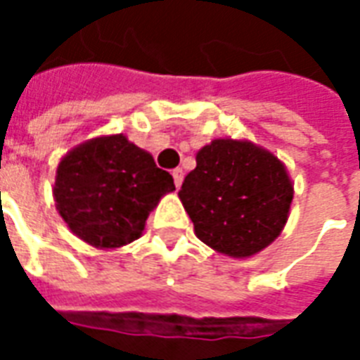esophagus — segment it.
Listing matches in <instances>:
<instances>
[{
  "label": "esophagus",
  "mask_w": 360,
  "mask_h": 360,
  "mask_svg": "<svg viewBox=\"0 0 360 360\" xmlns=\"http://www.w3.org/2000/svg\"><path fill=\"white\" fill-rule=\"evenodd\" d=\"M173 181H175V187L179 188L181 183H183V177H185V173H183V169L181 167H177V169H173Z\"/></svg>",
  "instance_id": "esophagus-1"
}]
</instances>
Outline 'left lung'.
Returning <instances> with one entry per match:
<instances>
[{
	"instance_id": "8db88e82",
	"label": "left lung",
	"mask_w": 360,
	"mask_h": 360,
	"mask_svg": "<svg viewBox=\"0 0 360 360\" xmlns=\"http://www.w3.org/2000/svg\"><path fill=\"white\" fill-rule=\"evenodd\" d=\"M293 193L285 164L270 150L216 139L196 152L179 198L204 245L226 257L250 258L283 231Z\"/></svg>"
}]
</instances>
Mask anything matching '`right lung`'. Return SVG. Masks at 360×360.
<instances>
[{
  "label": "right lung",
  "mask_w": 360,
  "mask_h": 360,
  "mask_svg": "<svg viewBox=\"0 0 360 360\" xmlns=\"http://www.w3.org/2000/svg\"><path fill=\"white\" fill-rule=\"evenodd\" d=\"M173 191V177L150 152L125 134H100L59 160L53 200L71 233L113 250L139 239L150 212Z\"/></svg>",
  "instance_id": "1"
}]
</instances>
